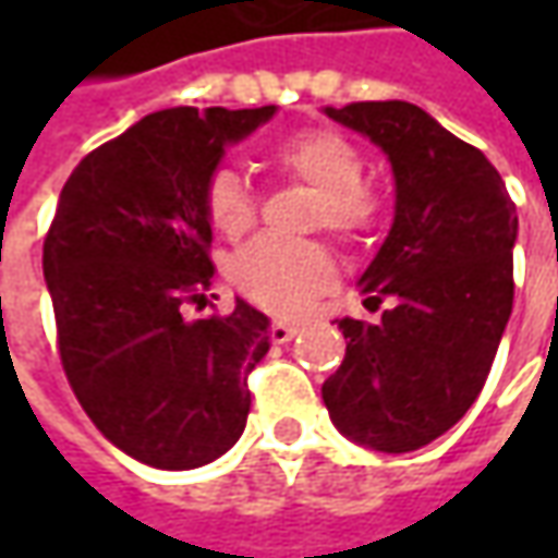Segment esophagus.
Segmentation results:
<instances>
[{"label":"esophagus","mask_w":558,"mask_h":558,"mask_svg":"<svg viewBox=\"0 0 558 558\" xmlns=\"http://www.w3.org/2000/svg\"><path fill=\"white\" fill-rule=\"evenodd\" d=\"M301 329H304L301 323H291V319H272V326H269V338H272L276 344H286V341H291V338L301 332Z\"/></svg>","instance_id":"34e87169"}]
</instances>
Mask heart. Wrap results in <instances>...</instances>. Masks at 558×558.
<instances>
[{
  "label": "heart",
  "mask_w": 558,
  "mask_h": 558,
  "mask_svg": "<svg viewBox=\"0 0 558 558\" xmlns=\"http://www.w3.org/2000/svg\"><path fill=\"white\" fill-rule=\"evenodd\" d=\"M269 161L276 170L319 192L313 210L316 226H326L354 242L369 235L381 220L385 204L373 185L363 183L366 161L351 140L329 130L298 133L279 142ZM204 210L217 232L242 235L254 226L257 202L239 173L220 170L204 189ZM229 276L251 301L272 311H298L332 286L338 267L332 251L319 242L294 245L260 235L232 257Z\"/></svg>",
  "instance_id": "1"
}]
</instances>
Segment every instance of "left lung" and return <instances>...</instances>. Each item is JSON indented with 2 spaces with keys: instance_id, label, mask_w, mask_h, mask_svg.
Here are the masks:
<instances>
[{
  "instance_id": "1",
  "label": "left lung",
  "mask_w": 558,
  "mask_h": 558,
  "mask_svg": "<svg viewBox=\"0 0 558 558\" xmlns=\"http://www.w3.org/2000/svg\"><path fill=\"white\" fill-rule=\"evenodd\" d=\"M378 145L395 173V223L360 276L378 323L338 319L348 351L323 385L335 428L410 453L453 428L482 395L512 313L515 204L469 142L410 101L323 108Z\"/></svg>"
}]
</instances>
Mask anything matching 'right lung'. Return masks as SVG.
<instances>
[{"mask_svg":"<svg viewBox=\"0 0 558 558\" xmlns=\"http://www.w3.org/2000/svg\"><path fill=\"white\" fill-rule=\"evenodd\" d=\"M264 108H167L76 163L43 242L58 354L80 407L126 457L198 469L242 438L269 319L235 298L189 319L214 279L204 189Z\"/></svg>","mask_w":558,"mask_h":558,"instance_id":"right-lung-1","label":"right lung"}]
</instances>
